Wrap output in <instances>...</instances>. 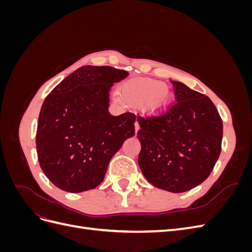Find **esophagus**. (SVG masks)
Listing matches in <instances>:
<instances>
[{"label":"esophagus","mask_w":252,"mask_h":252,"mask_svg":"<svg viewBox=\"0 0 252 252\" xmlns=\"http://www.w3.org/2000/svg\"><path fill=\"white\" fill-rule=\"evenodd\" d=\"M134 126H135V133L139 131V129H140V125H139V123L138 122H135V124H134Z\"/></svg>","instance_id":"34e87169"}]
</instances>
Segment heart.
Listing matches in <instances>:
<instances>
[{"label":"heart","mask_w":252,"mask_h":252,"mask_svg":"<svg viewBox=\"0 0 252 252\" xmlns=\"http://www.w3.org/2000/svg\"><path fill=\"white\" fill-rule=\"evenodd\" d=\"M121 96L129 104L141 105L151 114H157L167 107L171 100V93L161 81L139 79L129 81L122 86Z\"/></svg>","instance_id":"obj_1"}]
</instances>
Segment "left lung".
Returning a JSON list of instances; mask_svg holds the SVG:
<instances>
[{
  "label": "left lung",
  "mask_w": 252,
  "mask_h": 252,
  "mask_svg": "<svg viewBox=\"0 0 252 252\" xmlns=\"http://www.w3.org/2000/svg\"><path fill=\"white\" fill-rule=\"evenodd\" d=\"M171 84L177 102L159 114L138 116L139 166L152 185L179 193L209 177L222 150L223 122L208 96Z\"/></svg>",
  "instance_id": "obj_1"
}]
</instances>
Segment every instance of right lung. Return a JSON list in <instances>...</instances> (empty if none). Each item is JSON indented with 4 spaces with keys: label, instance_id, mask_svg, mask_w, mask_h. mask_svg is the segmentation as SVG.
Instances as JSON below:
<instances>
[{
    "label": "right lung",
    "instance_id": "1",
    "mask_svg": "<svg viewBox=\"0 0 252 252\" xmlns=\"http://www.w3.org/2000/svg\"><path fill=\"white\" fill-rule=\"evenodd\" d=\"M128 72L110 66H83L46 96L37 121V158L60 189L82 192L104 180L111 158L134 135L131 112L111 116L109 91Z\"/></svg>",
    "mask_w": 252,
    "mask_h": 252
}]
</instances>
